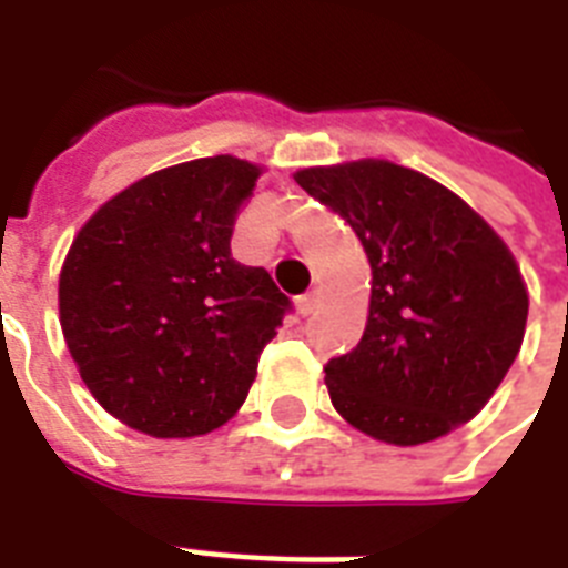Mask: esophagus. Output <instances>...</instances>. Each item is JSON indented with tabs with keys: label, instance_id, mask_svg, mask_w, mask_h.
I'll list each match as a JSON object with an SVG mask.
<instances>
[{
	"label": "esophagus",
	"instance_id": "34e87169",
	"mask_svg": "<svg viewBox=\"0 0 568 568\" xmlns=\"http://www.w3.org/2000/svg\"><path fill=\"white\" fill-rule=\"evenodd\" d=\"M315 306H318V294L315 292L301 294V297H297V312H301V315H310V312H315Z\"/></svg>",
	"mask_w": 568,
	"mask_h": 568
}]
</instances>
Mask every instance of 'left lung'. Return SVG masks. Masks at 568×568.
<instances>
[{"instance_id":"8db88e82","label":"left lung","mask_w":568,"mask_h":568,"mask_svg":"<svg viewBox=\"0 0 568 568\" xmlns=\"http://www.w3.org/2000/svg\"><path fill=\"white\" fill-rule=\"evenodd\" d=\"M294 180L354 226L372 262L363 338L324 368L338 415L400 448L471 422L528 324V288L501 235L454 191L386 159Z\"/></svg>"}]
</instances>
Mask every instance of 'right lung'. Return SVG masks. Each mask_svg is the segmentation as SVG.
I'll return each mask as SVG.
<instances>
[{
  "label": "right lung",
  "mask_w": 568,
  "mask_h": 568,
  "mask_svg": "<svg viewBox=\"0 0 568 568\" xmlns=\"http://www.w3.org/2000/svg\"><path fill=\"white\" fill-rule=\"evenodd\" d=\"M258 164L212 155L111 196L58 280L67 351L105 413L155 439H189L239 413L288 297L232 258Z\"/></svg>",
  "instance_id": "add662e5"
}]
</instances>
